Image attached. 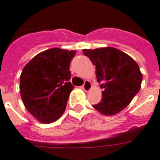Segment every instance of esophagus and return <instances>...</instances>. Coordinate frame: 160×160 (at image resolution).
Returning <instances> with one entry per match:
<instances>
[{
  "instance_id": "obj_1",
  "label": "esophagus",
  "mask_w": 160,
  "mask_h": 160,
  "mask_svg": "<svg viewBox=\"0 0 160 160\" xmlns=\"http://www.w3.org/2000/svg\"><path fill=\"white\" fill-rule=\"evenodd\" d=\"M91 88H92V83L88 80H86L84 83H83V85L82 86V89L84 92H88V91L91 90Z\"/></svg>"
}]
</instances>
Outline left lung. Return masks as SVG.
<instances>
[{"label": "left lung", "mask_w": 160, "mask_h": 160, "mask_svg": "<svg viewBox=\"0 0 160 160\" xmlns=\"http://www.w3.org/2000/svg\"><path fill=\"white\" fill-rule=\"evenodd\" d=\"M96 66L97 81L101 83L102 99L92 105L105 116H113L131 103L139 92L143 75L137 63L128 54L112 47L83 49Z\"/></svg>", "instance_id": "obj_1"}]
</instances>
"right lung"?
I'll use <instances>...</instances> for the list:
<instances>
[{
    "mask_svg": "<svg viewBox=\"0 0 160 160\" xmlns=\"http://www.w3.org/2000/svg\"><path fill=\"white\" fill-rule=\"evenodd\" d=\"M77 51L53 48L38 53L24 66L20 93L24 107L38 121L51 123L64 112L74 86L69 65Z\"/></svg>",
    "mask_w": 160,
    "mask_h": 160,
    "instance_id": "right-lung-1",
    "label": "right lung"
}]
</instances>
